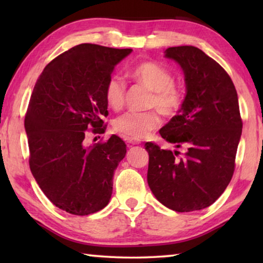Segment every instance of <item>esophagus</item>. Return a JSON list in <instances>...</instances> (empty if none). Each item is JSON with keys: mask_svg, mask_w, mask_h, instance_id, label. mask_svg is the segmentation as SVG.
Here are the masks:
<instances>
[{"mask_svg": "<svg viewBox=\"0 0 263 263\" xmlns=\"http://www.w3.org/2000/svg\"><path fill=\"white\" fill-rule=\"evenodd\" d=\"M127 142L130 145H139L141 141L139 139H135V138H127Z\"/></svg>", "mask_w": 263, "mask_h": 263, "instance_id": "esophagus-1", "label": "esophagus"}]
</instances>
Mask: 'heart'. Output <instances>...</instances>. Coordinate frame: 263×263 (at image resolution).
I'll list each match as a JSON object with an SVG mask.
<instances>
[{"label": "heart", "instance_id": "heart-1", "mask_svg": "<svg viewBox=\"0 0 263 263\" xmlns=\"http://www.w3.org/2000/svg\"><path fill=\"white\" fill-rule=\"evenodd\" d=\"M137 83L151 90L147 106L157 108L167 117L175 116L184 103V94L174 83V77L163 66L153 61H142L130 70ZM126 83L119 75H111L104 87V97L111 109L119 110L125 103ZM161 119L157 111L126 112L115 119L114 128L125 138H144L160 126Z\"/></svg>", "mask_w": 263, "mask_h": 263}]
</instances>
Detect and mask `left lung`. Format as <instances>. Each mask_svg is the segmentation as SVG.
Instances as JSON below:
<instances>
[{
	"label": "left lung",
	"instance_id": "8db88e82",
	"mask_svg": "<svg viewBox=\"0 0 263 263\" xmlns=\"http://www.w3.org/2000/svg\"><path fill=\"white\" fill-rule=\"evenodd\" d=\"M166 57L183 69L186 95L160 135L185 152L146 142L147 182L164 206L202 210L219 198L233 176L242 131L237 90L226 70L197 47H168Z\"/></svg>",
	"mask_w": 263,
	"mask_h": 263
}]
</instances>
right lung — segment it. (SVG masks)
Listing matches in <instances>:
<instances>
[{
  "mask_svg": "<svg viewBox=\"0 0 263 263\" xmlns=\"http://www.w3.org/2000/svg\"><path fill=\"white\" fill-rule=\"evenodd\" d=\"M131 51L80 44L54 58L34 84L24 119L31 173L46 197L72 215L95 213L110 201L126 145L115 135L92 146L86 138L105 132V83Z\"/></svg>",
  "mask_w": 263,
  "mask_h": 263,
  "instance_id": "obj_1",
  "label": "right lung"
}]
</instances>
